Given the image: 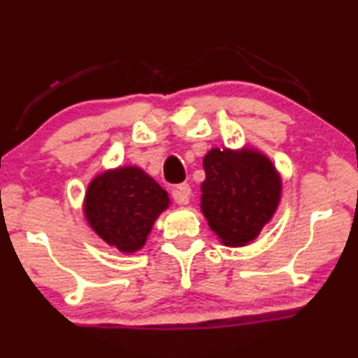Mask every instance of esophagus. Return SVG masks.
Wrapping results in <instances>:
<instances>
[{"mask_svg":"<svg viewBox=\"0 0 358 358\" xmlns=\"http://www.w3.org/2000/svg\"><path fill=\"white\" fill-rule=\"evenodd\" d=\"M190 195L192 188L188 183H178L173 190H171V196H173V200L180 205H187L188 200H190Z\"/></svg>","mask_w":358,"mask_h":358,"instance_id":"1","label":"esophagus"}]
</instances>
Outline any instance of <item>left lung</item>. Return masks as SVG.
Returning <instances> with one entry per match:
<instances>
[{"label":"left lung","instance_id":"1","mask_svg":"<svg viewBox=\"0 0 358 358\" xmlns=\"http://www.w3.org/2000/svg\"><path fill=\"white\" fill-rule=\"evenodd\" d=\"M201 210L212 230L230 247L248 243L272 218L282 183L264 155L212 150L203 158Z\"/></svg>","mask_w":358,"mask_h":358}]
</instances>
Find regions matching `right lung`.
<instances>
[{"instance_id":"right-lung-1","label":"right lung","mask_w":358,"mask_h":358,"mask_svg":"<svg viewBox=\"0 0 358 358\" xmlns=\"http://www.w3.org/2000/svg\"><path fill=\"white\" fill-rule=\"evenodd\" d=\"M168 206V195L135 166L106 171L90 183L85 200L88 223L106 243L131 253L146 242L153 222Z\"/></svg>"}]
</instances>
